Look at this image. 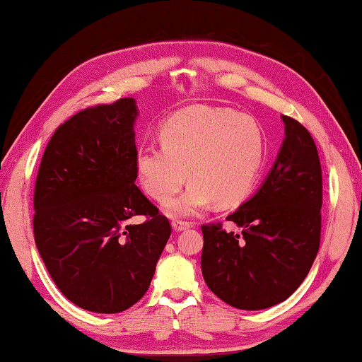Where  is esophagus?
Listing matches in <instances>:
<instances>
[{"instance_id":"obj_1","label":"esophagus","mask_w":362,"mask_h":362,"mask_svg":"<svg viewBox=\"0 0 362 362\" xmlns=\"http://www.w3.org/2000/svg\"><path fill=\"white\" fill-rule=\"evenodd\" d=\"M171 226H173V228L175 230V232H183V230H187V228L191 227L189 222L180 221V219H174V221L171 222Z\"/></svg>"}]
</instances>
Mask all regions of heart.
Here are the masks:
<instances>
[{
  "label": "heart",
  "instance_id": "heart-1",
  "mask_svg": "<svg viewBox=\"0 0 362 362\" xmlns=\"http://www.w3.org/2000/svg\"><path fill=\"white\" fill-rule=\"evenodd\" d=\"M161 144H143L135 168L143 189L163 202L187 180L185 193L169 201L166 211L191 216L213 201L219 206L241 202L259 175L264 132L245 113L219 107H189L174 113L160 129Z\"/></svg>",
  "mask_w": 362,
  "mask_h": 362
}]
</instances>
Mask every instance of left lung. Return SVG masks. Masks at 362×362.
<instances>
[{
	"instance_id": "left-lung-1",
	"label": "left lung",
	"mask_w": 362,
	"mask_h": 362,
	"mask_svg": "<svg viewBox=\"0 0 362 362\" xmlns=\"http://www.w3.org/2000/svg\"><path fill=\"white\" fill-rule=\"evenodd\" d=\"M284 140L263 185L235 213L243 232L202 226V275L214 294L257 311L286 300L316 259L320 244L322 168L316 143L298 121L281 117Z\"/></svg>"
}]
</instances>
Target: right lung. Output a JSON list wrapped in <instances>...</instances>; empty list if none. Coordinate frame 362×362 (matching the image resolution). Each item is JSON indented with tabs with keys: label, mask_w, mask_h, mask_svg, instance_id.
<instances>
[{
	"label": "right lung",
	"mask_w": 362,
	"mask_h": 362,
	"mask_svg": "<svg viewBox=\"0 0 362 362\" xmlns=\"http://www.w3.org/2000/svg\"><path fill=\"white\" fill-rule=\"evenodd\" d=\"M134 98L81 110L46 146L34 189V238L60 292L93 313H121L148 291L171 236L136 180ZM144 216L143 225L128 219Z\"/></svg>",
	"instance_id": "obj_1"
}]
</instances>
